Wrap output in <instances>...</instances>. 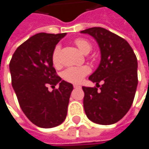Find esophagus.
Segmentation results:
<instances>
[{
    "label": "esophagus",
    "mask_w": 149,
    "mask_h": 149,
    "mask_svg": "<svg viewBox=\"0 0 149 149\" xmlns=\"http://www.w3.org/2000/svg\"><path fill=\"white\" fill-rule=\"evenodd\" d=\"M73 87H74V88H81V86H78V85H73Z\"/></svg>",
    "instance_id": "1"
}]
</instances>
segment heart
I'll return each instance as SVG.
<instances>
[{
    "instance_id": "obj_1",
    "label": "heart",
    "mask_w": 149,
    "mask_h": 149,
    "mask_svg": "<svg viewBox=\"0 0 149 149\" xmlns=\"http://www.w3.org/2000/svg\"><path fill=\"white\" fill-rule=\"evenodd\" d=\"M80 51L82 54H88L91 50V44L89 41L85 39H77L74 41ZM52 62L55 68L60 67V48L56 46L52 54ZM91 72V68L88 66H81V67H70L62 72L63 79L70 83H80L86 75Z\"/></svg>"
}]
</instances>
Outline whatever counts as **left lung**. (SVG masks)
I'll use <instances>...</instances> for the list:
<instances>
[{"mask_svg": "<svg viewBox=\"0 0 149 149\" xmlns=\"http://www.w3.org/2000/svg\"><path fill=\"white\" fill-rule=\"evenodd\" d=\"M91 35L100 47L101 60L89 80L100 86L82 87L87 118L108 125L121 120L130 109L138 85L136 55L125 39L101 27L81 31ZM100 81H103L101 86Z\"/></svg>", "mask_w": 149, "mask_h": 149, "instance_id": "left-lung-1", "label": "left lung"}]
</instances>
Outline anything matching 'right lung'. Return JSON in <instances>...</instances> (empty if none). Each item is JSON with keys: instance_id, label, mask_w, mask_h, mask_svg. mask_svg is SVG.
Segmentation results:
<instances>
[{"instance_id": "1", "label": "right lung", "mask_w": 149, "mask_h": 149, "mask_svg": "<svg viewBox=\"0 0 149 149\" xmlns=\"http://www.w3.org/2000/svg\"><path fill=\"white\" fill-rule=\"evenodd\" d=\"M66 35L39 33L20 44L10 62L11 83L24 115L35 125L49 129L61 125L67 116L72 85L57 75L52 54ZM59 83L58 89L48 86Z\"/></svg>"}]
</instances>
